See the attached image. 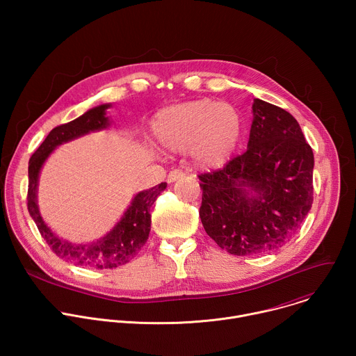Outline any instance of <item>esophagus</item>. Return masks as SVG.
<instances>
[{"instance_id": "1", "label": "esophagus", "mask_w": 356, "mask_h": 356, "mask_svg": "<svg viewBox=\"0 0 356 356\" xmlns=\"http://www.w3.org/2000/svg\"><path fill=\"white\" fill-rule=\"evenodd\" d=\"M181 177H184V173L181 172V170H172L170 173H169V176H168V181L169 183H173V181H176V180H179V179H181Z\"/></svg>"}]
</instances>
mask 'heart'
<instances>
[{"label": "heart", "mask_w": 356, "mask_h": 356, "mask_svg": "<svg viewBox=\"0 0 356 356\" xmlns=\"http://www.w3.org/2000/svg\"><path fill=\"white\" fill-rule=\"evenodd\" d=\"M158 143L172 152L190 150L195 166L222 168L242 138L239 113L227 103L193 99L161 110L152 121Z\"/></svg>", "instance_id": "b5f03b06"}]
</instances>
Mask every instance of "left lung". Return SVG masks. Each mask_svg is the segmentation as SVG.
Returning a JSON list of instances; mask_svg holds the SVG:
<instances>
[{
  "mask_svg": "<svg viewBox=\"0 0 356 356\" xmlns=\"http://www.w3.org/2000/svg\"><path fill=\"white\" fill-rule=\"evenodd\" d=\"M248 149L200 175V218L231 255H261L296 234L313 204L314 155L296 118L255 98Z\"/></svg>",
  "mask_w": 356,
  "mask_h": 356,
  "instance_id": "1",
  "label": "left lung"
}]
</instances>
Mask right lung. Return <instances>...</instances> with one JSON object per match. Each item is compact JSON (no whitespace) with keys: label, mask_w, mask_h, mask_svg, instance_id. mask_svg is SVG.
<instances>
[{"label":"right lung","mask_w":356,"mask_h":356,"mask_svg":"<svg viewBox=\"0 0 356 356\" xmlns=\"http://www.w3.org/2000/svg\"><path fill=\"white\" fill-rule=\"evenodd\" d=\"M110 107L111 104L97 106L79 118L54 128L31 156L28 166V211L42 238L59 258L92 269H114L128 264L136 255L149 236L152 222L149 210L168 186L161 183L149 190L139 191L115 227L107 235L91 243L69 242L58 236L43 221L38 206V181L43 163L59 145L88 132L108 128L110 118L106 115Z\"/></svg>","instance_id":"1"}]
</instances>
